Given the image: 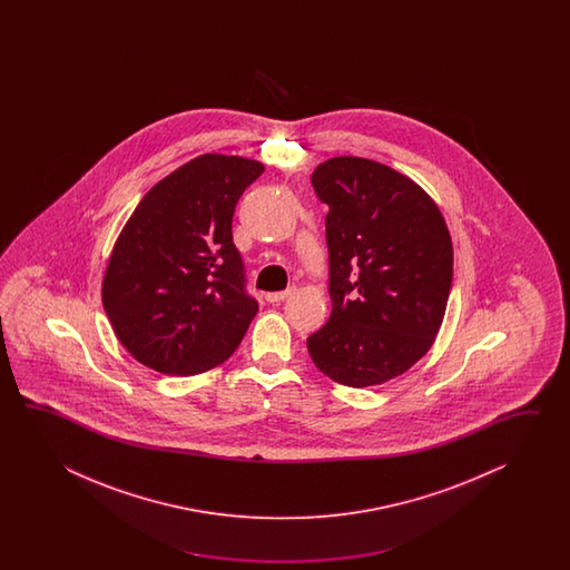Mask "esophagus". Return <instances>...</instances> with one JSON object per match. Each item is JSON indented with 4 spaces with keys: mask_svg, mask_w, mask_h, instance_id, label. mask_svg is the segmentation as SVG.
Segmentation results:
<instances>
[{
    "mask_svg": "<svg viewBox=\"0 0 570 570\" xmlns=\"http://www.w3.org/2000/svg\"><path fill=\"white\" fill-rule=\"evenodd\" d=\"M293 287L291 289L277 291V293H267V302L268 303H281L285 302L287 297H289L291 293H293Z\"/></svg>",
    "mask_w": 570,
    "mask_h": 570,
    "instance_id": "34e87169",
    "label": "esophagus"
}]
</instances>
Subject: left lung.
<instances>
[{
    "mask_svg": "<svg viewBox=\"0 0 570 570\" xmlns=\"http://www.w3.org/2000/svg\"><path fill=\"white\" fill-rule=\"evenodd\" d=\"M312 185L330 207L332 314L307 351L340 385L375 387L410 371L436 340L454 265L449 226L417 183L376 160L330 158Z\"/></svg>",
    "mask_w": 570,
    "mask_h": 570,
    "instance_id": "8db88e82",
    "label": "left lung"
}]
</instances>
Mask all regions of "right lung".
<instances>
[{"label":"right lung","mask_w":570,"mask_h":570,"mask_svg":"<svg viewBox=\"0 0 570 570\" xmlns=\"http://www.w3.org/2000/svg\"><path fill=\"white\" fill-rule=\"evenodd\" d=\"M265 165L207 153L140 199L101 281L121 346L163 375H199L226 363L258 312L244 291L232 218Z\"/></svg>","instance_id":"right-lung-1"}]
</instances>
